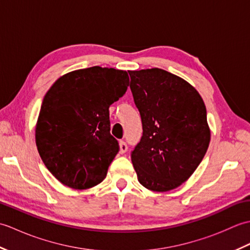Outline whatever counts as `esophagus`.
Listing matches in <instances>:
<instances>
[{
	"instance_id": "34e87169",
	"label": "esophagus",
	"mask_w": 250,
	"mask_h": 250,
	"mask_svg": "<svg viewBox=\"0 0 250 250\" xmlns=\"http://www.w3.org/2000/svg\"><path fill=\"white\" fill-rule=\"evenodd\" d=\"M126 150H128V146H126L125 142L120 141L119 142V151H120V153H125Z\"/></svg>"
}]
</instances>
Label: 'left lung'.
<instances>
[{
    "label": "left lung",
    "instance_id": "1",
    "mask_svg": "<svg viewBox=\"0 0 250 250\" xmlns=\"http://www.w3.org/2000/svg\"><path fill=\"white\" fill-rule=\"evenodd\" d=\"M129 74L143 125L131 155L137 179L148 190H173L194 173L208 148L204 101L188 82L162 68Z\"/></svg>",
    "mask_w": 250,
    "mask_h": 250
}]
</instances>
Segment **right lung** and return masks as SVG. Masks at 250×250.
I'll use <instances>...</instances> for the list:
<instances>
[{
    "mask_svg": "<svg viewBox=\"0 0 250 250\" xmlns=\"http://www.w3.org/2000/svg\"><path fill=\"white\" fill-rule=\"evenodd\" d=\"M126 71L92 66L66 73L45 94L35 126L37 150L63 185L84 190L102 183L119 150L109 133V106L129 86Z\"/></svg>",
    "mask_w": 250,
    "mask_h": 250,
    "instance_id": "obj_1",
    "label": "right lung"
}]
</instances>
